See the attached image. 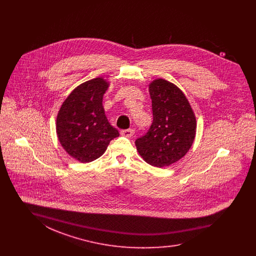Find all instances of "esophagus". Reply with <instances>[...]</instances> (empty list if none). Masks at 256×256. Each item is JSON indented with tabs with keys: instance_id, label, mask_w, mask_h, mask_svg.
Wrapping results in <instances>:
<instances>
[{
	"instance_id": "esophagus-1",
	"label": "esophagus",
	"mask_w": 256,
	"mask_h": 256,
	"mask_svg": "<svg viewBox=\"0 0 256 256\" xmlns=\"http://www.w3.org/2000/svg\"><path fill=\"white\" fill-rule=\"evenodd\" d=\"M134 134V130L132 128H128V130H124L121 132V135L124 137H132Z\"/></svg>"
}]
</instances>
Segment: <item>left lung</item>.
<instances>
[{"label":"left lung","instance_id":"8db88e82","mask_svg":"<svg viewBox=\"0 0 256 256\" xmlns=\"http://www.w3.org/2000/svg\"><path fill=\"white\" fill-rule=\"evenodd\" d=\"M154 121L135 141L141 158L156 167L170 166L187 154L195 140L194 110L180 88L164 78L148 84Z\"/></svg>","mask_w":256,"mask_h":256}]
</instances>
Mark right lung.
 Wrapping results in <instances>:
<instances>
[{
	"mask_svg": "<svg viewBox=\"0 0 256 256\" xmlns=\"http://www.w3.org/2000/svg\"><path fill=\"white\" fill-rule=\"evenodd\" d=\"M110 80L98 76L76 86L61 104L56 135L73 158L88 163L102 156L119 132L110 124L102 106Z\"/></svg>",
	"mask_w": 256,
	"mask_h": 256,
	"instance_id": "right-lung-1",
	"label": "right lung"
}]
</instances>
